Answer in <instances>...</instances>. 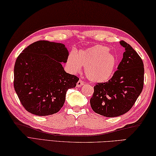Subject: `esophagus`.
Segmentation results:
<instances>
[{
    "label": "esophagus",
    "mask_w": 156,
    "mask_h": 156,
    "mask_svg": "<svg viewBox=\"0 0 156 156\" xmlns=\"http://www.w3.org/2000/svg\"><path fill=\"white\" fill-rule=\"evenodd\" d=\"M83 85H84V81L83 80H81V79H80V80L78 81L77 84H76V87H82Z\"/></svg>",
    "instance_id": "34e87169"
}]
</instances>
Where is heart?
Wrapping results in <instances>:
<instances>
[{
  "label": "heart",
  "instance_id": "1",
  "mask_svg": "<svg viewBox=\"0 0 156 156\" xmlns=\"http://www.w3.org/2000/svg\"><path fill=\"white\" fill-rule=\"evenodd\" d=\"M67 65L73 73L80 72L82 66L85 68V74L90 81L102 83L109 80L117 68V58L108 47L95 45L80 50L76 56L71 54Z\"/></svg>",
  "mask_w": 156,
  "mask_h": 156
}]
</instances>
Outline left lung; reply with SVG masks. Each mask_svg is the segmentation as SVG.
<instances>
[{"mask_svg": "<svg viewBox=\"0 0 156 156\" xmlns=\"http://www.w3.org/2000/svg\"><path fill=\"white\" fill-rule=\"evenodd\" d=\"M123 58L117 70L108 82L94 87L90 106L95 112L106 117H115L131 109L142 92L144 84V65L132 47L124 41Z\"/></svg>", "mask_w": 156, "mask_h": 156, "instance_id": "1", "label": "left lung"}]
</instances>
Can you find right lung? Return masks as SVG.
<instances>
[{
    "label": "right lung",
    "mask_w": 156,
    "mask_h": 156,
    "mask_svg": "<svg viewBox=\"0 0 156 156\" xmlns=\"http://www.w3.org/2000/svg\"><path fill=\"white\" fill-rule=\"evenodd\" d=\"M69 52L63 44L38 41L29 45L17 58L13 85L22 105L37 116L55 114L63 107L67 90L79 78L66 73Z\"/></svg>",
    "instance_id": "obj_1"
}]
</instances>
